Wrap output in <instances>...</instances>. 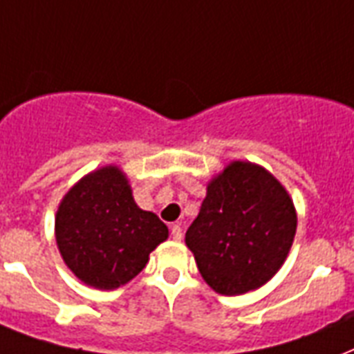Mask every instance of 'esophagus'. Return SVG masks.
Here are the masks:
<instances>
[{
	"mask_svg": "<svg viewBox=\"0 0 354 354\" xmlns=\"http://www.w3.org/2000/svg\"><path fill=\"white\" fill-rule=\"evenodd\" d=\"M171 238H174V240H177V242H179V240H183V229H180L179 223H174V225H171Z\"/></svg>",
	"mask_w": 354,
	"mask_h": 354,
	"instance_id": "34e87169",
	"label": "esophagus"
}]
</instances>
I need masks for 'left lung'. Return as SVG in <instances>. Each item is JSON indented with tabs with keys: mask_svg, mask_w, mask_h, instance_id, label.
<instances>
[{
	"mask_svg": "<svg viewBox=\"0 0 354 354\" xmlns=\"http://www.w3.org/2000/svg\"><path fill=\"white\" fill-rule=\"evenodd\" d=\"M295 227L294 203L284 186L257 164L236 160L210 180L185 240L208 286L240 295L281 270Z\"/></svg>",
	"mask_w": 354,
	"mask_h": 354,
	"instance_id": "8db88e82",
	"label": "left lung"
}]
</instances>
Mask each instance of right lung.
I'll return each mask as SVG.
<instances>
[{
  "label": "right lung",
  "instance_id": "obj_1",
  "mask_svg": "<svg viewBox=\"0 0 354 354\" xmlns=\"http://www.w3.org/2000/svg\"><path fill=\"white\" fill-rule=\"evenodd\" d=\"M66 266L88 286L114 290L138 275L149 253L168 238L157 214L134 203L116 166L92 171L68 192L55 218Z\"/></svg>",
  "mask_w": 354,
  "mask_h": 354
}]
</instances>
